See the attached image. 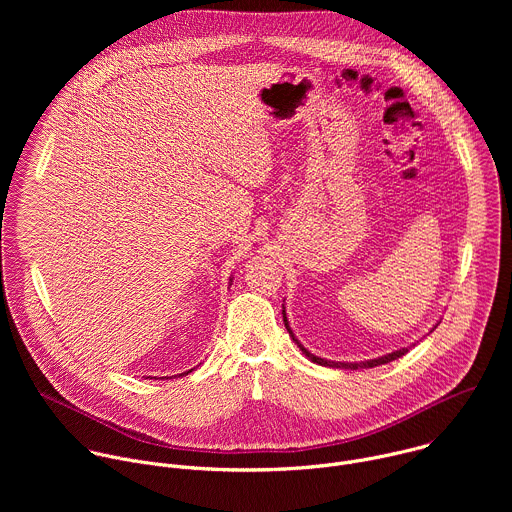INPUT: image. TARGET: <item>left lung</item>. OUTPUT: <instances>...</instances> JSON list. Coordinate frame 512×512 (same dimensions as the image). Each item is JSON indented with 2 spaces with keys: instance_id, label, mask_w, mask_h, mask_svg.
Returning a JSON list of instances; mask_svg holds the SVG:
<instances>
[{
  "instance_id": "obj_1",
  "label": "left lung",
  "mask_w": 512,
  "mask_h": 512,
  "mask_svg": "<svg viewBox=\"0 0 512 512\" xmlns=\"http://www.w3.org/2000/svg\"><path fill=\"white\" fill-rule=\"evenodd\" d=\"M285 302V300H283ZM281 314H283V324H285V328H287V332H289V336H291V340H294L296 344H298V348L302 350V354L306 356V358H310L312 362H316V364H320V367H330V369H346V371H358V369H373V367H379V364H387V362H391V360H395V358H401L403 354H407L409 352V348L411 346H415V344H411V346H403V348H399V350H393V352H389V354H383V356H377V358H371V360H354V362H340V360H328V358H322V356H316V354H312L300 340H298V336L294 334V330H291V326H289V322H287V314H285V304L281 306ZM437 328V324L429 330V332H433Z\"/></svg>"
}]
</instances>
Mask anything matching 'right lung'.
I'll return each mask as SVG.
<instances>
[{
  "mask_svg": "<svg viewBox=\"0 0 512 512\" xmlns=\"http://www.w3.org/2000/svg\"><path fill=\"white\" fill-rule=\"evenodd\" d=\"M231 283H233V277H231V279H229V285H231ZM192 371H194V369H190V371H186V373H182V375H180V377H184V375H188V373H192Z\"/></svg>",
  "mask_w": 512,
  "mask_h": 512,
  "instance_id": "right-lung-1",
  "label": "right lung"
}]
</instances>
